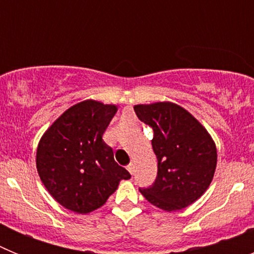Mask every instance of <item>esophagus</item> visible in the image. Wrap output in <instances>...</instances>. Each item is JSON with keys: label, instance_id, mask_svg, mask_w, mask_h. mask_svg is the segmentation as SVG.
Wrapping results in <instances>:
<instances>
[{"label": "esophagus", "instance_id": "esophagus-1", "mask_svg": "<svg viewBox=\"0 0 254 254\" xmlns=\"http://www.w3.org/2000/svg\"><path fill=\"white\" fill-rule=\"evenodd\" d=\"M127 170H128L132 176H133V174H134V165H133V164H132V163L128 164V165H127Z\"/></svg>", "mask_w": 254, "mask_h": 254}]
</instances>
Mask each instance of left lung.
<instances>
[{
    "mask_svg": "<svg viewBox=\"0 0 254 254\" xmlns=\"http://www.w3.org/2000/svg\"><path fill=\"white\" fill-rule=\"evenodd\" d=\"M154 131L158 176L142 196L164 211L187 207L205 193L216 169V146L206 128L185 108L169 102L133 107Z\"/></svg>",
    "mask_w": 254,
    "mask_h": 254,
    "instance_id": "8db88e82",
    "label": "left lung"
}]
</instances>
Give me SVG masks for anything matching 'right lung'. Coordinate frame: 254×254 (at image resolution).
<instances>
[{
    "label": "right lung",
    "instance_id": "1",
    "mask_svg": "<svg viewBox=\"0 0 254 254\" xmlns=\"http://www.w3.org/2000/svg\"><path fill=\"white\" fill-rule=\"evenodd\" d=\"M116 113V105L95 100L77 103L40 138L38 174L52 197L67 210L91 212L107 202L122 179L131 178L103 140Z\"/></svg>",
    "mask_w": 254,
    "mask_h": 254
}]
</instances>
